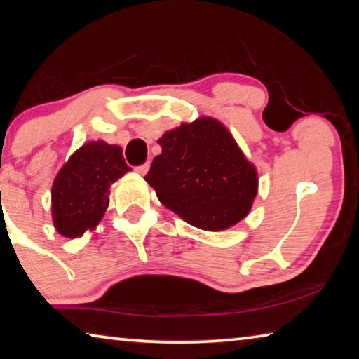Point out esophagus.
<instances>
[{
    "label": "esophagus",
    "mask_w": 359,
    "mask_h": 359,
    "mask_svg": "<svg viewBox=\"0 0 359 359\" xmlns=\"http://www.w3.org/2000/svg\"><path fill=\"white\" fill-rule=\"evenodd\" d=\"M149 168H150V163L147 161V163H144V165L137 166L136 168V172L141 174V175H145V174H147V171H149Z\"/></svg>",
    "instance_id": "34e87169"
}]
</instances>
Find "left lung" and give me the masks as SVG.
<instances>
[{"mask_svg": "<svg viewBox=\"0 0 359 359\" xmlns=\"http://www.w3.org/2000/svg\"><path fill=\"white\" fill-rule=\"evenodd\" d=\"M145 180L161 204L199 229L220 231L244 218L258 177L228 130L214 118L184 123L158 139Z\"/></svg>", "mask_w": 359, "mask_h": 359, "instance_id": "8db88e82", "label": "left lung"}]
</instances>
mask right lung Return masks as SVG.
<instances>
[{
  "mask_svg": "<svg viewBox=\"0 0 359 359\" xmlns=\"http://www.w3.org/2000/svg\"><path fill=\"white\" fill-rule=\"evenodd\" d=\"M118 145L88 142L72 154L52 187L53 224L66 238L95 228L109 204V187L130 171Z\"/></svg>",
  "mask_w": 359,
  "mask_h": 359,
  "instance_id": "right-lung-1",
  "label": "right lung"
}]
</instances>
